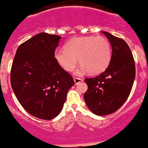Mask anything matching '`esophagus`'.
Wrapping results in <instances>:
<instances>
[{
    "label": "esophagus",
    "mask_w": 148,
    "mask_h": 148,
    "mask_svg": "<svg viewBox=\"0 0 148 148\" xmlns=\"http://www.w3.org/2000/svg\"><path fill=\"white\" fill-rule=\"evenodd\" d=\"M74 82H75V84H80V82L83 81V79H81V78H79V77H74Z\"/></svg>",
    "instance_id": "1"
}]
</instances>
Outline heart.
<instances>
[{
    "label": "heart",
    "mask_w": 148,
    "mask_h": 148,
    "mask_svg": "<svg viewBox=\"0 0 148 148\" xmlns=\"http://www.w3.org/2000/svg\"><path fill=\"white\" fill-rule=\"evenodd\" d=\"M112 50L109 41L104 37H80L67 42L64 49L54 53L56 62L66 71H72L78 62L82 71L99 74L108 66Z\"/></svg>",
    "instance_id": "b5f03b06"
}]
</instances>
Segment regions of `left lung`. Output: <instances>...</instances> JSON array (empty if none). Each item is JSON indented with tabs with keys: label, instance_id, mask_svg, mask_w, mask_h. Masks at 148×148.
<instances>
[{
	"label": "left lung",
	"instance_id": "1",
	"mask_svg": "<svg viewBox=\"0 0 148 148\" xmlns=\"http://www.w3.org/2000/svg\"><path fill=\"white\" fill-rule=\"evenodd\" d=\"M112 56L105 71L93 78H86L85 102L93 114L105 116L118 110L127 100L135 77L133 56L125 40L106 32Z\"/></svg>",
	"mask_w": 148,
	"mask_h": 148
}]
</instances>
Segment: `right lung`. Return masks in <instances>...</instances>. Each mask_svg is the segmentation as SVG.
I'll list each match as a JSON object with an SVG mask.
<instances>
[{
	"mask_svg": "<svg viewBox=\"0 0 148 148\" xmlns=\"http://www.w3.org/2000/svg\"><path fill=\"white\" fill-rule=\"evenodd\" d=\"M60 39L44 32L32 37L18 47L11 68V86L18 101L27 112L42 120L60 114L75 84L54 59Z\"/></svg>",
	"mask_w": 148,
	"mask_h": 148,
	"instance_id": "add662e5",
	"label": "right lung"
}]
</instances>
